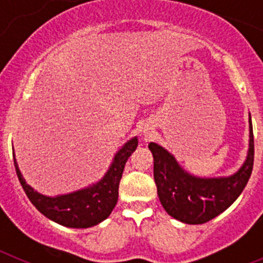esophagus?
I'll use <instances>...</instances> for the list:
<instances>
[{"label":"esophagus","instance_id":"esophagus-1","mask_svg":"<svg viewBox=\"0 0 263 263\" xmlns=\"http://www.w3.org/2000/svg\"><path fill=\"white\" fill-rule=\"evenodd\" d=\"M142 136L145 137L146 139H150V138H153V136H154V134H153V132H152V129H150V127H143V130H142Z\"/></svg>","mask_w":263,"mask_h":263}]
</instances>
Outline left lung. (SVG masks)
Here are the masks:
<instances>
[{"mask_svg": "<svg viewBox=\"0 0 263 263\" xmlns=\"http://www.w3.org/2000/svg\"><path fill=\"white\" fill-rule=\"evenodd\" d=\"M154 157V179L164 211L184 224H204L228 210L243 191L252 175L254 138L249 113V148L236 173L217 178H200L185 171L173 154L154 142L148 143Z\"/></svg>", "mask_w": 263, "mask_h": 263, "instance_id": "left-lung-1", "label": "left lung"}]
</instances>
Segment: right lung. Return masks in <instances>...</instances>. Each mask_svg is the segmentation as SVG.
Returning <instances> with one entry per match:
<instances>
[{
    "instance_id": "obj_1",
    "label": "right lung",
    "mask_w": 263,
    "mask_h": 263,
    "mask_svg": "<svg viewBox=\"0 0 263 263\" xmlns=\"http://www.w3.org/2000/svg\"><path fill=\"white\" fill-rule=\"evenodd\" d=\"M138 138L133 137L115 154L105 175L99 182L69 194L46 196L29 185L21 174L15 154L14 166L23 191L36 210L46 217L67 228H90L109 217L118 200V185L125 164L136 152Z\"/></svg>"
}]
</instances>
